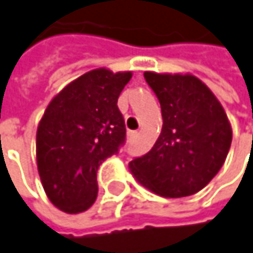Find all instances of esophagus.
<instances>
[{"label":"esophagus","instance_id":"esophagus-1","mask_svg":"<svg viewBox=\"0 0 253 253\" xmlns=\"http://www.w3.org/2000/svg\"><path fill=\"white\" fill-rule=\"evenodd\" d=\"M137 134H139L137 131H128V133H127V139L131 142V140H134V139L137 137Z\"/></svg>","mask_w":253,"mask_h":253}]
</instances>
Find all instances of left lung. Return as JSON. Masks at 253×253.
I'll list each match as a JSON object with an SVG mask.
<instances>
[{
  "label": "left lung",
  "mask_w": 253,
  "mask_h": 253,
  "mask_svg": "<svg viewBox=\"0 0 253 253\" xmlns=\"http://www.w3.org/2000/svg\"><path fill=\"white\" fill-rule=\"evenodd\" d=\"M163 114L152 149L128 163L133 177L164 198L204 189L223 167L231 145V125L211 89L190 73L145 72Z\"/></svg>",
  "instance_id": "1"
}]
</instances>
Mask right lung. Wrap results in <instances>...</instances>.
<instances>
[{
  "label": "right lung",
  "instance_id": "add662e5",
  "mask_svg": "<svg viewBox=\"0 0 253 253\" xmlns=\"http://www.w3.org/2000/svg\"><path fill=\"white\" fill-rule=\"evenodd\" d=\"M131 72L101 67L64 86L36 130V164L54 207L67 214L89 210L98 196L96 171L126 137L117 99Z\"/></svg>",
  "mask_w": 253,
  "mask_h": 253
}]
</instances>
